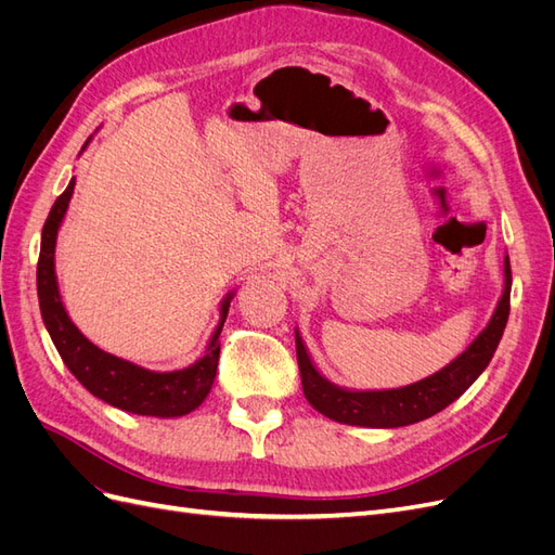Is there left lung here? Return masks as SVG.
I'll use <instances>...</instances> for the list:
<instances>
[{
    "label": "left lung",
    "mask_w": 555,
    "mask_h": 555,
    "mask_svg": "<svg viewBox=\"0 0 555 555\" xmlns=\"http://www.w3.org/2000/svg\"><path fill=\"white\" fill-rule=\"evenodd\" d=\"M509 294L512 268L509 257L505 255V287H502V296L486 328L467 345L463 354L447 363L442 371L414 384L398 386V389L359 391L333 384L317 371L310 351L300 338V331L294 328L300 384H304L308 402L333 422L363 428H400L442 412L453 400H459L491 363L507 326Z\"/></svg>",
    "instance_id": "left-lung-1"
}]
</instances>
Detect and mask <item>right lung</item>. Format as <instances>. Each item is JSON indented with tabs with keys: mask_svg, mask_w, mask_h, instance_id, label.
Returning <instances> with one entry per match:
<instances>
[{
	"mask_svg": "<svg viewBox=\"0 0 555 555\" xmlns=\"http://www.w3.org/2000/svg\"><path fill=\"white\" fill-rule=\"evenodd\" d=\"M74 184L76 178H72L69 184H66V190L57 196L55 206L50 208L48 220L41 231L37 294L50 340H53L72 375L86 386L92 396L108 402V405L117 410L159 418H173L194 412L212 389L217 361H220V333L236 292H229L222 298L220 322H217L204 354H201L192 365L182 367V371H147L143 365L113 357L108 351L99 349L78 331V326L72 322V317L66 314L55 275L57 233L64 222L66 210H69Z\"/></svg>",
	"mask_w": 555,
	"mask_h": 555,
	"instance_id": "obj_1",
	"label": "right lung"
}]
</instances>
